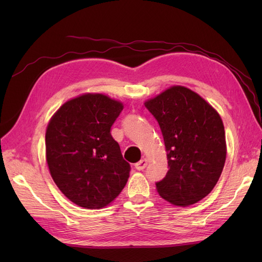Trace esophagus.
Wrapping results in <instances>:
<instances>
[{"mask_svg":"<svg viewBox=\"0 0 262 262\" xmlns=\"http://www.w3.org/2000/svg\"><path fill=\"white\" fill-rule=\"evenodd\" d=\"M146 165H147V160H146V158H143V160H141L140 162H138L134 166H136V168L138 170H143L146 167Z\"/></svg>","mask_w":262,"mask_h":262,"instance_id":"1","label":"esophagus"}]
</instances>
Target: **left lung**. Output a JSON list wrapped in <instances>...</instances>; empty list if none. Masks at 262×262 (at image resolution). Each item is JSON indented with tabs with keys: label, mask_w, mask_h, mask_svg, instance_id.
<instances>
[{
	"label": "left lung",
	"mask_w": 262,
	"mask_h": 262,
	"mask_svg": "<svg viewBox=\"0 0 262 262\" xmlns=\"http://www.w3.org/2000/svg\"><path fill=\"white\" fill-rule=\"evenodd\" d=\"M164 138L168 171L156 182L166 201L188 207L207 196L223 170V121L209 102L184 86H172L144 102Z\"/></svg>",
	"instance_id": "left-lung-1"
}]
</instances>
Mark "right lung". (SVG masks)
I'll return each instance as SVG.
<instances>
[{"mask_svg": "<svg viewBox=\"0 0 262 262\" xmlns=\"http://www.w3.org/2000/svg\"><path fill=\"white\" fill-rule=\"evenodd\" d=\"M122 102L84 94L63 104L46 131V158L55 185L84 209H101L122 191L130 164L112 137Z\"/></svg>", "mask_w": 262, "mask_h": 262, "instance_id": "1", "label": "right lung"}]
</instances>
